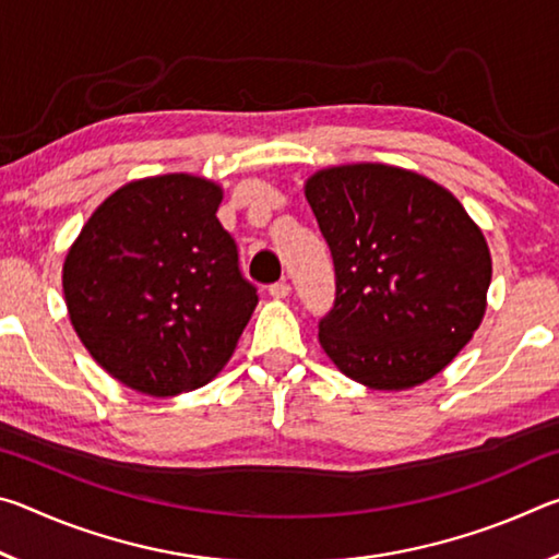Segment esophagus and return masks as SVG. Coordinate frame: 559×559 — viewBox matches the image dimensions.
<instances>
[{"instance_id": "esophagus-1", "label": "esophagus", "mask_w": 559, "mask_h": 559, "mask_svg": "<svg viewBox=\"0 0 559 559\" xmlns=\"http://www.w3.org/2000/svg\"><path fill=\"white\" fill-rule=\"evenodd\" d=\"M269 293H271V298L283 300V298L290 296V286H288L286 281H278V283H273V286L269 288Z\"/></svg>"}]
</instances>
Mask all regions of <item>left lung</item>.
I'll use <instances>...</instances> for the list:
<instances>
[{"mask_svg": "<svg viewBox=\"0 0 559 559\" xmlns=\"http://www.w3.org/2000/svg\"><path fill=\"white\" fill-rule=\"evenodd\" d=\"M306 200L335 263L320 347L349 380L402 392L439 374L486 316L493 261L447 187L412 169H318Z\"/></svg>", "mask_w": 559, "mask_h": 559, "instance_id": "obj_1", "label": "left lung"}]
</instances>
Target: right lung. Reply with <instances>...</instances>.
Wrapping results in <instances>:
<instances>
[{
	"label": "right lung",
	"instance_id": "right-lung-1",
	"mask_svg": "<svg viewBox=\"0 0 559 559\" xmlns=\"http://www.w3.org/2000/svg\"><path fill=\"white\" fill-rule=\"evenodd\" d=\"M222 185L187 173L132 179L98 204L63 261L75 335L112 380L150 396L212 382L257 308L216 219Z\"/></svg>",
	"mask_w": 559,
	"mask_h": 559
}]
</instances>
